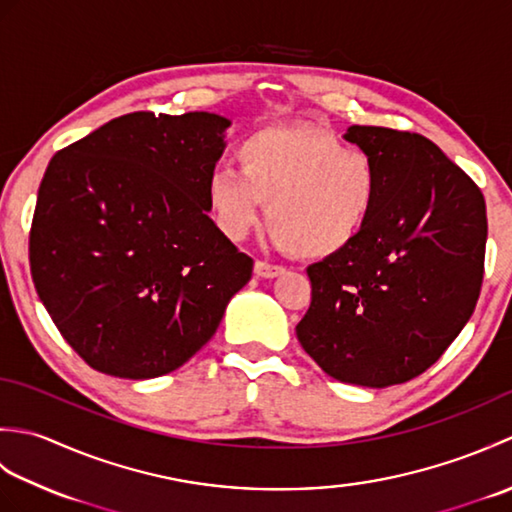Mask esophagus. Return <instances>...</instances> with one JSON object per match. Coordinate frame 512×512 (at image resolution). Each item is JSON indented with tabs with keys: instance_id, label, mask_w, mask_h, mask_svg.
<instances>
[{
	"instance_id": "34e87169",
	"label": "esophagus",
	"mask_w": 512,
	"mask_h": 512,
	"mask_svg": "<svg viewBox=\"0 0 512 512\" xmlns=\"http://www.w3.org/2000/svg\"><path fill=\"white\" fill-rule=\"evenodd\" d=\"M253 270H255V275L259 279H275V277L286 273V270L281 266H273V264H266V262H255Z\"/></svg>"
}]
</instances>
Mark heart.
Wrapping results in <instances>:
<instances>
[{"mask_svg":"<svg viewBox=\"0 0 512 512\" xmlns=\"http://www.w3.org/2000/svg\"><path fill=\"white\" fill-rule=\"evenodd\" d=\"M237 167L215 169L206 184L209 213L231 242L262 222L266 202L277 246L303 259H330L354 246L376 213V160L323 129H259L239 145Z\"/></svg>","mask_w":512,"mask_h":512,"instance_id":"obj_1","label":"heart"}]
</instances>
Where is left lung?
Listing matches in <instances>:
<instances>
[{
	"mask_svg": "<svg viewBox=\"0 0 512 512\" xmlns=\"http://www.w3.org/2000/svg\"><path fill=\"white\" fill-rule=\"evenodd\" d=\"M343 138L376 160L380 198L354 246L308 266L312 303L297 339L328 376L383 389L429 369L471 319L486 204L429 138L367 125Z\"/></svg>",
	"mask_w": 512,
	"mask_h": 512,
	"instance_id": "1",
	"label": "left lung"
}]
</instances>
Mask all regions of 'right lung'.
Wrapping results in <instances>:
<instances>
[{
    "instance_id": "add662e5",
    "label": "right lung",
    "mask_w": 512,
    "mask_h": 512,
    "mask_svg": "<svg viewBox=\"0 0 512 512\" xmlns=\"http://www.w3.org/2000/svg\"><path fill=\"white\" fill-rule=\"evenodd\" d=\"M231 121L134 112L59 151L30 231L37 295L90 367L165 376L211 341L253 275L209 217Z\"/></svg>"
}]
</instances>
